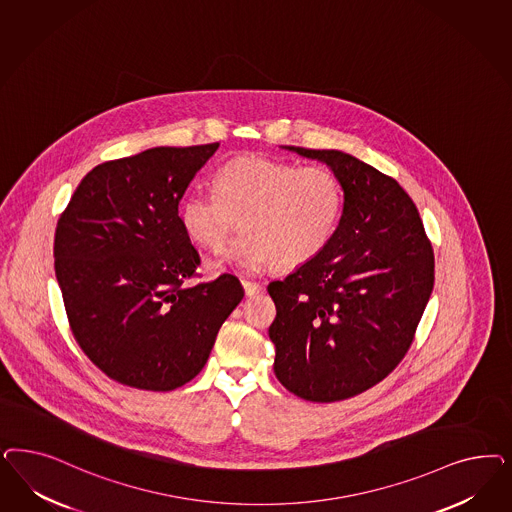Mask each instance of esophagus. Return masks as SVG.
I'll list each match as a JSON object with an SVG mask.
<instances>
[{"mask_svg":"<svg viewBox=\"0 0 512 512\" xmlns=\"http://www.w3.org/2000/svg\"><path fill=\"white\" fill-rule=\"evenodd\" d=\"M243 288L248 297L256 296L264 290V286L260 282L248 281V279H243Z\"/></svg>","mask_w":512,"mask_h":512,"instance_id":"esophagus-1","label":"esophagus"}]
</instances>
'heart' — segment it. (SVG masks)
I'll return each instance as SVG.
<instances>
[{"instance_id": "1", "label": "heart", "mask_w": 512, "mask_h": 512, "mask_svg": "<svg viewBox=\"0 0 512 512\" xmlns=\"http://www.w3.org/2000/svg\"><path fill=\"white\" fill-rule=\"evenodd\" d=\"M215 190L194 188L182 199L181 224L198 245L220 250L241 224L224 262L256 271L311 264L341 228L347 192L330 165H299L269 156H237L220 167Z\"/></svg>"}]
</instances>
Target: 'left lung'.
Here are the masks:
<instances>
[{"instance_id": "obj_1", "label": "left lung", "mask_w": 512, "mask_h": 512, "mask_svg": "<svg viewBox=\"0 0 512 512\" xmlns=\"http://www.w3.org/2000/svg\"><path fill=\"white\" fill-rule=\"evenodd\" d=\"M330 165L347 207L330 248L267 286L275 375L307 401L358 396L386 379L413 345L435 281L418 209L396 179L341 150L288 147Z\"/></svg>"}]
</instances>
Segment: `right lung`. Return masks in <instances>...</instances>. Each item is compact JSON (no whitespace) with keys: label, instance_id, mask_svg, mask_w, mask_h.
Listing matches in <instances>:
<instances>
[{"label":"right lung","instance_id":"1","mask_svg":"<svg viewBox=\"0 0 512 512\" xmlns=\"http://www.w3.org/2000/svg\"><path fill=\"white\" fill-rule=\"evenodd\" d=\"M220 143L156 147L96 165L54 233L69 330L109 379L169 392L203 369L245 290L230 273L201 277L181 201Z\"/></svg>","mask_w":512,"mask_h":512}]
</instances>
